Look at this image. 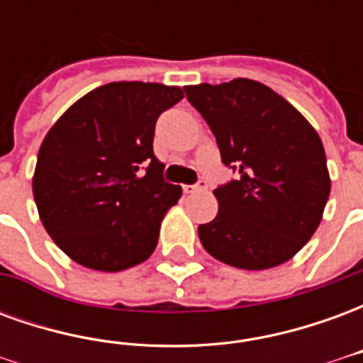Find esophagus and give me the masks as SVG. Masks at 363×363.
<instances>
[{
    "label": "esophagus",
    "instance_id": "obj_1",
    "mask_svg": "<svg viewBox=\"0 0 363 363\" xmlns=\"http://www.w3.org/2000/svg\"><path fill=\"white\" fill-rule=\"evenodd\" d=\"M208 189V182L206 181H200L196 182V184H184L182 186V190L186 192V194H194V192H202V190Z\"/></svg>",
    "mask_w": 363,
    "mask_h": 363
}]
</instances>
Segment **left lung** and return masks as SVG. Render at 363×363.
<instances>
[{"label":"left lung","mask_w":363,"mask_h":363,"mask_svg":"<svg viewBox=\"0 0 363 363\" xmlns=\"http://www.w3.org/2000/svg\"><path fill=\"white\" fill-rule=\"evenodd\" d=\"M186 99L216 135L221 161L239 179L213 190L218 216L198 228L223 264L267 270L296 257L323 220L330 194L317 130L264 83L186 85Z\"/></svg>","instance_id":"8db88e82"}]
</instances>
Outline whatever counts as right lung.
<instances>
[{
  "label": "right lung",
  "mask_w": 363,
  "mask_h": 363,
  "mask_svg": "<svg viewBox=\"0 0 363 363\" xmlns=\"http://www.w3.org/2000/svg\"><path fill=\"white\" fill-rule=\"evenodd\" d=\"M182 96L181 87L163 83H106L48 130L33 194L44 229L74 262L120 272L155 251L161 221L182 189L163 181L153 134L159 114Z\"/></svg>",
  "instance_id": "1"
}]
</instances>
